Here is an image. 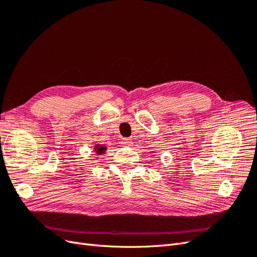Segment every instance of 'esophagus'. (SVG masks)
<instances>
[{"instance_id": "1", "label": "esophagus", "mask_w": 257, "mask_h": 257, "mask_svg": "<svg viewBox=\"0 0 257 257\" xmlns=\"http://www.w3.org/2000/svg\"><path fill=\"white\" fill-rule=\"evenodd\" d=\"M122 144H123L124 146H132V144H133V142H132L130 138H123Z\"/></svg>"}]
</instances>
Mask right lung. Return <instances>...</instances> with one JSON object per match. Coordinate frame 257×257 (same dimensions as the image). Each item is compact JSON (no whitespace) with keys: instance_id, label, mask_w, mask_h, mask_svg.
<instances>
[{"instance_id":"obj_1","label":"right lung","mask_w":257,"mask_h":257,"mask_svg":"<svg viewBox=\"0 0 257 257\" xmlns=\"http://www.w3.org/2000/svg\"><path fill=\"white\" fill-rule=\"evenodd\" d=\"M95 150H96L97 154H102V153H104V152H105V150H106V147H103V146H96V147H95Z\"/></svg>"}]
</instances>
